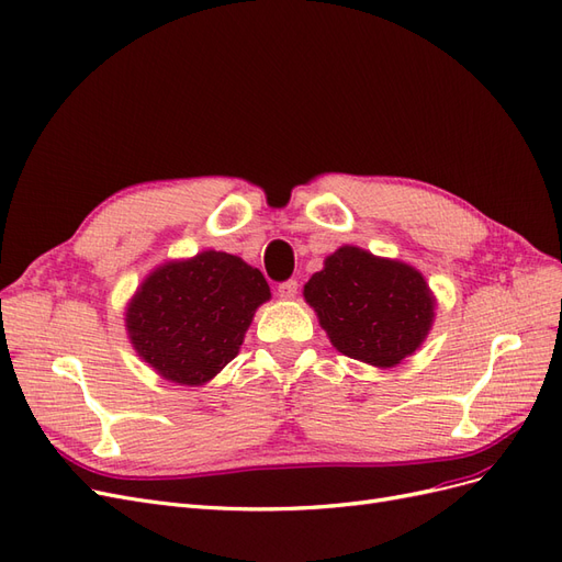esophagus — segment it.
I'll list each match as a JSON object with an SVG mask.
<instances>
[{
  "instance_id": "obj_1",
  "label": "esophagus",
  "mask_w": 562,
  "mask_h": 562,
  "mask_svg": "<svg viewBox=\"0 0 562 562\" xmlns=\"http://www.w3.org/2000/svg\"><path fill=\"white\" fill-rule=\"evenodd\" d=\"M297 295V281L288 279L283 283H279V297L281 300H293Z\"/></svg>"
}]
</instances>
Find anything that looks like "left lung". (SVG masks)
Masks as SVG:
<instances>
[{"label": "left lung", "instance_id": "left-lung-1", "mask_svg": "<svg viewBox=\"0 0 562 562\" xmlns=\"http://www.w3.org/2000/svg\"><path fill=\"white\" fill-rule=\"evenodd\" d=\"M304 300L337 351L375 368L398 366L427 339L436 300L411 265L342 246L304 283Z\"/></svg>", "mask_w": 562, "mask_h": 562}]
</instances>
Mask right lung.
I'll return each instance as SVG.
<instances>
[{
    "mask_svg": "<svg viewBox=\"0 0 562 562\" xmlns=\"http://www.w3.org/2000/svg\"><path fill=\"white\" fill-rule=\"evenodd\" d=\"M271 297L260 269L220 250L166 262L126 307L133 349L168 382L213 380L244 345L255 310Z\"/></svg>",
    "mask_w": 562,
    "mask_h": 562,
    "instance_id": "obj_1",
    "label": "right lung"
}]
</instances>
